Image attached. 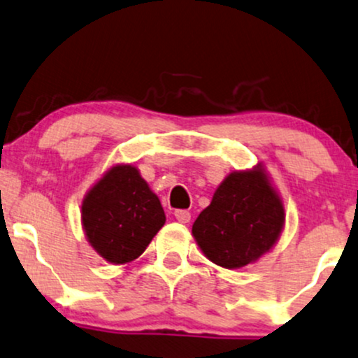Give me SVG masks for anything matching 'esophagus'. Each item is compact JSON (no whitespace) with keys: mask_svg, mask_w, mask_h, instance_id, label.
Masks as SVG:
<instances>
[{"mask_svg":"<svg viewBox=\"0 0 358 358\" xmlns=\"http://www.w3.org/2000/svg\"><path fill=\"white\" fill-rule=\"evenodd\" d=\"M174 215L180 224H187L189 220H191V213H189V210H176Z\"/></svg>","mask_w":358,"mask_h":358,"instance_id":"obj_1","label":"esophagus"}]
</instances>
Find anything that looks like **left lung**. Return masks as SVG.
I'll return each mask as SVG.
<instances>
[{
  "instance_id": "left-lung-1",
  "label": "left lung",
  "mask_w": 358,
  "mask_h": 358,
  "mask_svg": "<svg viewBox=\"0 0 358 358\" xmlns=\"http://www.w3.org/2000/svg\"><path fill=\"white\" fill-rule=\"evenodd\" d=\"M285 224L284 201L266 167L234 171L192 226L197 245L210 262L241 268L257 262L279 241Z\"/></svg>"
}]
</instances>
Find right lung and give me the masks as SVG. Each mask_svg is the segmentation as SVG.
<instances>
[{
	"label": "right lung",
	"instance_id": "1",
	"mask_svg": "<svg viewBox=\"0 0 358 358\" xmlns=\"http://www.w3.org/2000/svg\"><path fill=\"white\" fill-rule=\"evenodd\" d=\"M166 222L159 197L132 164H114L96 180L81 204L87 242L106 262L138 259Z\"/></svg>",
	"mask_w": 358,
	"mask_h": 358
}]
</instances>
